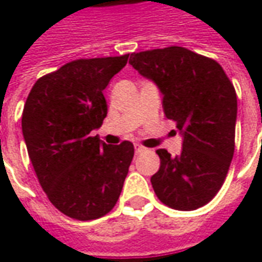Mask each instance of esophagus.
I'll list each match as a JSON object with an SVG mask.
<instances>
[{"label": "esophagus", "instance_id": "34e87169", "mask_svg": "<svg viewBox=\"0 0 262 262\" xmlns=\"http://www.w3.org/2000/svg\"><path fill=\"white\" fill-rule=\"evenodd\" d=\"M135 151H136V154H140L143 151H146V147H143L140 144H135Z\"/></svg>", "mask_w": 262, "mask_h": 262}]
</instances>
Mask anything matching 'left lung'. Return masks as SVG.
<instances>
[{"label":"left lung","instance_id":"left-lung-1","mask_svg":"<svg viewBox=\"0 0 262 262\" xmlns=\"http://www.w3.org/2000/svg\"><path fill=\"white\" fill-rule=\"evenodd\" d=\"M129 63L159 85L165 116L184 137L178 156L156 151L154 192L177 210L201 208L219 192L234 154L236 90L216 60L180 46L132 53Z\"/></svg>","mask_w":262,"mask_h":262}]
</instances>
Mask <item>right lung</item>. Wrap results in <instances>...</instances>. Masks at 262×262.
<instances>
[{"label":"right lung","instance_id":"obj_1","mask_svg":"<svg viewBox=\"0 0 262 262\" xmlns=\"http://www.w3.org/2000/svg\"><path fill=\"white\" fill-rule=\"evenodd\" d=\"M127 59L70 61L40 77L24 106L22 133L39 184L54 208L71 219L102 217L122 192L133 144H105L91 132L108 114L103 90Z\"/></svg>","mask_w":262,"mask_h":262}]
</instances>
